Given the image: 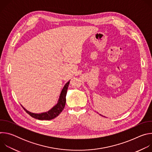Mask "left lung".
Listing matches in <instances>:
<instances>
[{
	"mask_svg": "<svg viewBox=\"0 0 152 152\" xmlns=\"http://www.w3.org/2000/svg\"><path fill=\"white\" fill-rule=\"evenodd\" d=\"M102 116H103V115H102Z\"/></svg>",
	"mask_w": 152,
	"mask_h": 152,
	"instance_id": "left-lung-1",
	"label": "left lung"
}]
</instances>
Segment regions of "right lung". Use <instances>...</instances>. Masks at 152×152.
I'll use <instances>...</instances> for the list:
<instances>
[{
    "instance_id": "add662e5",
    "label": "right lung",
    "mask_w": 152,
    "mask_h": 152,
    "mask_svg": "<svg viewBox=\"0 0 152 152\" xmlns=\"http://www.w3.org/2000/svg\"><path fill=\"white\" fill-rule=\"evenodd\" d=\"M70 83V80L66 83V84L64 85L63 89L62 90V91L61 93L58 102L57 104L54 106L50 110H49L48 112L46 113H43L41 114H34L29 112L27 111L25 107H23L22 106V107L25 110V111L32 117L40 120H50L52 119L55 118L58 115H59V114L62 111L64 110V108L65 107V105H66V94H67V91L68 89V86Z\"/></svg>"
}]
</instances>
